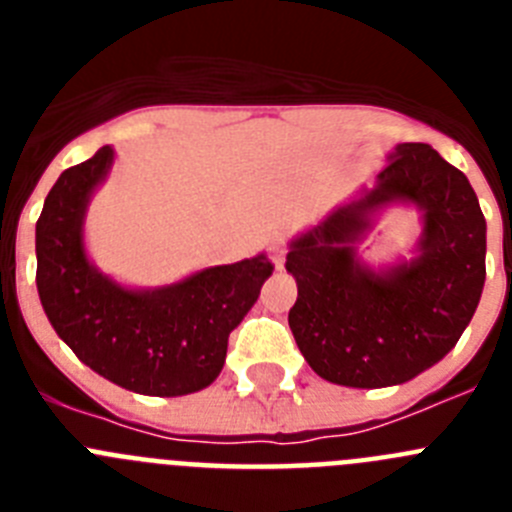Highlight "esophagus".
Returning a JSON list of instances; mask_svg holds the SVG:
<instances>
[{
	"instance_id": "obj_1",
	"label": "esophagus",
	"mask_w": 512,
	"mask_h": 512,
	"mask_svg": "<svg viewBox=\"0 0 512 512\" xmlns=\"http://www.w3.org/2000/svg\"><path fill=\"white\" fill-rule=\"evenodd\" d=\"M271 261H274V269H284V248L279 243L271 248Z\"/></svg>"
}]
</instances>
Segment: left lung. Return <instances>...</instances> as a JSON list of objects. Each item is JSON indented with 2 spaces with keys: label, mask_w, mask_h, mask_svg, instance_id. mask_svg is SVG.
<instances>
[{
  "label": "left lung",
  "mask_w": 512,
  "mask_h": 512,
  "mask_svg": "<svg viewBox=\"0 0 512 512\" xmlns=\"http://www.w3.org/2000/svg\"><path fill=\"white\" fill-rule=\"evenodd\" d=\"M413 204L424 230L410 260L372 270L355 253L373 217ZM487 223L472 184L428 143H400L372 189L292 238L289 328L318 377L356 390L410 382L449 354L485 287Z\"/></svg>",
  "instance_id": "8db88e82"
}]
</instances>
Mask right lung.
Segmentation results:
<instances>
[{"label": "right lung", "mask_w": 512, "mask_h": 512, "mask_svg": "<svg viewBox=\"0 0 512 512\" xmlns=\"http://www.w3.org/2000/svg\"><path fill=\"white\" fill-rule=\"evenodd\" d=\"M112 164L115 148L102 146L63 171L45 197L35 225L40 305L58 338L99 377L138 395H192L223 372L230 330L259 300L274 266L259 253L164 287H122L89 261L84 243L87 207Z\"/></svg>", "instance_id": "right-lung-1"}]
</instances>
